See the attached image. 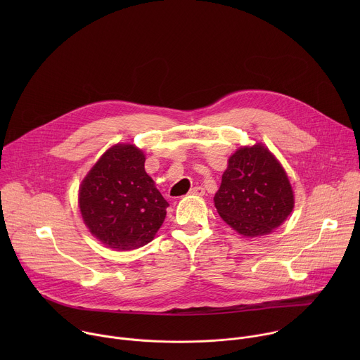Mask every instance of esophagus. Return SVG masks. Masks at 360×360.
Listing matches in <instances>:
<instances>
[{
    "instance_id": "esophagus-1",
    "label": "esophagus",
    "mask_w": 360,
    "mask_h": 360,
    "mask_svg": "<svg viewBox=\"0 0 360 360\" xmlns=\"http://www.w3.org/2000/svg\"><path fill=\"white\" fill-rule=\"evenodd\" d=\"M189 195H195V196H202L205 195V189L202 186H193L191 191H189Z\"/></svg>"
}]
</instances>
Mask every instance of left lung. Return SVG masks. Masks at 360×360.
<instances>
[{
  "instance_id": "left-lung-1",
  "label": "left lung",
  "mask_w": 360,
  "mask_h": 360,
  "mask_svg": "<svg viewBox=\"0 0 360 360\" xmlns=\"http://www.w3.org/2000/svg\"><path fill=\"white\" fill-rule=\"evenodd\" d=\"M221 218L249 238L271 233L293 210V191L274 153L262 143L239 148L214 198Z\"/></svg>"
}]
</instances>
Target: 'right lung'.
<instances>
[{"instance_id":"right-lung-1","label":"right lung","mask_w":360,"mask_h":360,"mask_svg":"<svg viewBox=\"0 0 360 360\" xmlns=\"http://www.w3.org/2000/svg\"><path fill=\"white\" fill-rule=\"evenodd\" d=\"M145 155L132 143L111 146L79 186L78 203L89 232L114 250L149 243L169 203L145 172Z\"/></svg>"}]
</instances>
